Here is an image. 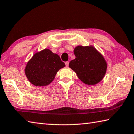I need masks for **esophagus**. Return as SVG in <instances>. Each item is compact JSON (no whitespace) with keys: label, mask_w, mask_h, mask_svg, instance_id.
Wrapping results in <instances>:
<instances>
[{"label":"esophagus","mask_w":134,"mask_h":134,"mask_svg":"<svg viewBox=\"0 0 134 134\" xmlns=\"http://www.w3.org/2000/svg\"><path fill=\"white\" fill-rule=\"evenodd\" d=\"M65 65H66V66H69V62H66L65 63Z\"/></svg>","instance_id":"34e87169"}]
</instances>
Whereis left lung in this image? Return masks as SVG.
I'll return each instance as SVG.
<instances>
[{
	"label": "left lung",
	"mask_w": 134,
	"mask_h": 134,
	"mask_svg": "<svg viewBox=\"0 0 134 134\" xmlns=\"http://www.w3.org/2000/svg\"><path fill=\"white\" fill-rule=\"evenodd\" d=\"M75 59L69 63V67L79 79L86 85H95L103 80L107 64L100 53L92 46H78L74 50Z\"/></svg>",
	"instance_id": "8db88e82"
}]
</instances>
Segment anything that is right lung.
I'll list each match as a JSON object with an SVG mask.
<instances>
[{"instance_id": "right-lung-1", "label": "right lung", "mask_w": 134, "mask_h": 134, "mask_svg": "<svg viewBox=\"0 0 134 134\" xmlns=\"http://www.w3.org/2000/svg\"><path fill=\"white\" fill-rule=\"evenodd\" d=\"M65 65L58 54L44 49L35 53L28 62L25 74L34 85L44 86L50 84L59 70Z\"/></svg>"}]
</instances>
